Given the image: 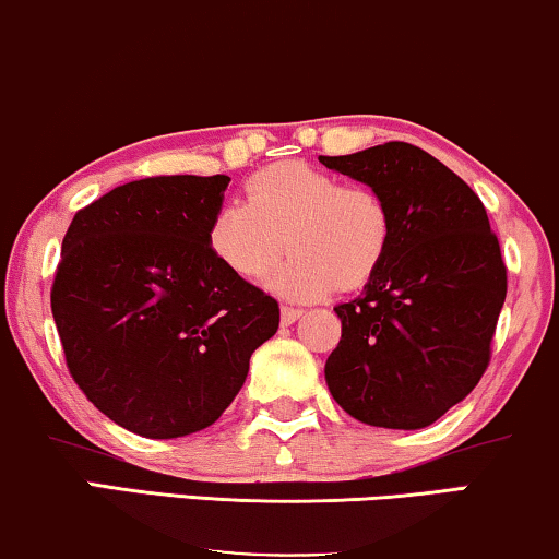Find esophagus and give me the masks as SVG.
Here are the masks:
<instances>
[{"label": "esophagus", "mask_w": 559, "mask_h": 559, "mask_svg": "<svg viewBox=\"0 0 559 559\" xmlns=\"http://www.w3.org/2000/svg\"><path fill=\"white\" fill-rule=\"evenodd\" d=\"M280 318H282V325H293V322H297L299 318H302V310H299V307L285 305L280 310Z\"/></svg>", "instance_id": "1"}]
</instances>
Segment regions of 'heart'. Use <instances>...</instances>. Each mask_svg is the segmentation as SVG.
Wrapping results in <instances>:
<instances>
[{
  "mask_svg": "<svg viewBox=\"0 0 559 559\" xmlns=\"http://www.w3.org/2000/svg\"><path fill=\"white\" fill-rule=\"evenodd\" d=\"M391 212L370 186L343 183L305 160H280L247 181V201H226L206 229L214 260L241 280L264 277L287 299H318L360 289L376 277L391 247Z\"/></svg>",
  "mask_w": 559,
  "mask_h": 559,
  "instance_id": "heart-1",
  "label": "heart"
}]
</instances>
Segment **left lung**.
I'll use <instances>...</instances> for the list:
<instances>
[{
    "label": "left lung",
    "mask_w": 559,
    "mask_h": 559,
    "mask_svg": "<svg viewBox=\"0 0 559 559\" xmlns=\"http://www.w3.org/2000/svg\"><path fill=\"white\" fill-rule=\"evenodd\" d=\"M320 164L370 186L391 212V247L362 293L335 307L325 380L360 424L416 431L464 401L489 366L507 266L487 209L431 153L391 141Z\"/></svg>",
    "instance_id": "left-lung-1"
}]
</instances>
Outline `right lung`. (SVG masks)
Here are the masks:
<instances>
[{
    "mask_svg": "<svg viewBox=\"0 0 559 559\" xmlns=\"http://www.w3.org/2000/svg\"><path fill=\"white\" fill-rule=\"evenodd\" d=\"M229 176H156L75 214L52 318L80 391L145 439L212 426L280 328L277 299L214 260L206 229Z\"/></svg>",
    "mask_w": 559,
    "mask_h": 559,
    "instance_id": "1",
    "label": "right lung"
}]
</instances>
